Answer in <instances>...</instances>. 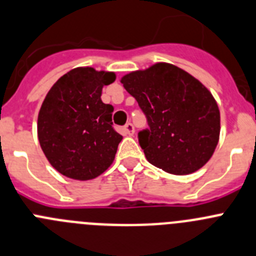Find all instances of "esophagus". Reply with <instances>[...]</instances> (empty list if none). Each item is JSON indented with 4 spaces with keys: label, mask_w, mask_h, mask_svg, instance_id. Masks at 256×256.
Here are the masks:
<instances>
[{
    "label": "esophagus",
    "mask_w": 256,
    "mask_h": 256,
    "mask_svg": "<svg viewBox=\"0 0 256 256\" xmlns=\"http://www.w3.org/2000/svg\"><path fill=\"white\" fill-rule=\"evenodd\" d=\"M125 132H126V135H128V136H132L134 135V132H135V128H134V125L132 124H126L125 125Z\"/></svg>",
    "instance_id": "1"
}]
</instances>
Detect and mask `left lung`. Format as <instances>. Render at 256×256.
Instances as JSON below:
<instances>
[{"label": "left lung", "mask_w": 256, "mask_h": 256, "mask_svg": "<svg viewBox=\"0 0 256 256\" xmlns=\"http://www.w3.org/2000/svg\"><path fill=\"white\" fill-rule=\"evenodd\" d=\"M150 128L139 132L148 162L174 176L200 169L220 140V110L208 88L170 63H155L121 78Z\"/></svg>", "instance_id": "left-lung-1"}]
</instances>
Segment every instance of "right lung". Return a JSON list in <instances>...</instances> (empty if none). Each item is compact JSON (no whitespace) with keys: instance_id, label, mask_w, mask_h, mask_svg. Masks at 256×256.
<instances>
[{"instance_id":"add662e5","label":"right lung","mask_w":256,"mask_h":256,"mask_svg":"<svg viewBox=\"0 0 256 256\" xmlns=\"http://www.w3.org/2000/svg\"><path fill=\"white\" fill-rule=\"evenodd\" d=\"M114 80V72L77 66L45 96L38 138L48 162L63 176L90 180L114 163L122 136L112 128L114 107L104 104L101 94Z\"/></svg>"}]
</instances>
